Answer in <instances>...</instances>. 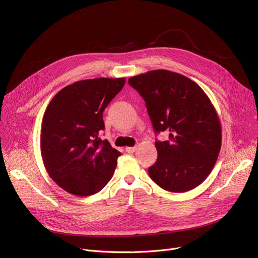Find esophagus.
<instances>
[{
	"label": "esophagus",
	"mask_w": 258,
	"mask_h": 258,
	"mask_svg": "<svg viewBox=\"0 0 258 258\" xmlns=\"http://www.w3.org/2000/svg\"><path fill=\"white\" fill-rule=\"evenodd\" d=\"M137 146H133V147H126L125 148V151L127 152V153H135V152H136L137 151Z\"/></svg>",
	"instance_id": "1"
}]
</instances>
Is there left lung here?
<instances>
[{
	"label": "left lung",
	"mask_w": 258,
	"mask_h": 258,
	"mask_svg": "<svg viewBox=\"0 0 258 258\" xmlns=\"http://www.w3.org/2000/svg\"><path fill=\"white\" fill-rule=\"evenodd\" d=\"M128 84L145 101L156 133L169 139L156 141L151 179L170 192L198 187L211 172L222 146L221 122L206 93L194 80L168 70L133 76Z\"/></svg>",
	"instance_id": "1"
}]
</instances>
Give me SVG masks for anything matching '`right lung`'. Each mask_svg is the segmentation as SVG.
Returning a JSON list of instances; mask_svg holds the SVG:
<instances>
[{
    "instance_id": "right-lung-1",
    "label": "right lung",
    "mask_w": 258,
    "mask_h": 258,
    "mask_svg": "<svg viewBox=\"0 0 258 258\" xmlns=\"http://www.w3.org/2000/svg\"><path fill=\"white\" fill-rule=\"evenodd\" d=\"M125 78L79 80L61 89L48 104L40 131V153L50 178L78 197L99 192L113 177L121 155L99 134L102 113Z\"/></svg>"
}]
</instances>
